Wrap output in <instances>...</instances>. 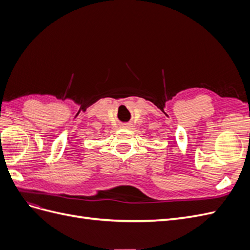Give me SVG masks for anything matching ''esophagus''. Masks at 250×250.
I'll return each instance as SVG.
<instances>
[{
  "instance_id": "obj_1",
  "label": "esophagus",
  "mask_w": 250,
  "mask_h": 250,
  "mask_svg": "<svg viewBox=\"0 0 250 250\" xmlns=\"http://www.w3.org/2000/svg\"><path fill=\"white\" fill-rule=\"evenodd\" d=\"M123 126H124V128H128V129H130V128H132V127H133V124H132L131 122H129V123H125V124H123Z\"/></svg>"
}]
</instances>
